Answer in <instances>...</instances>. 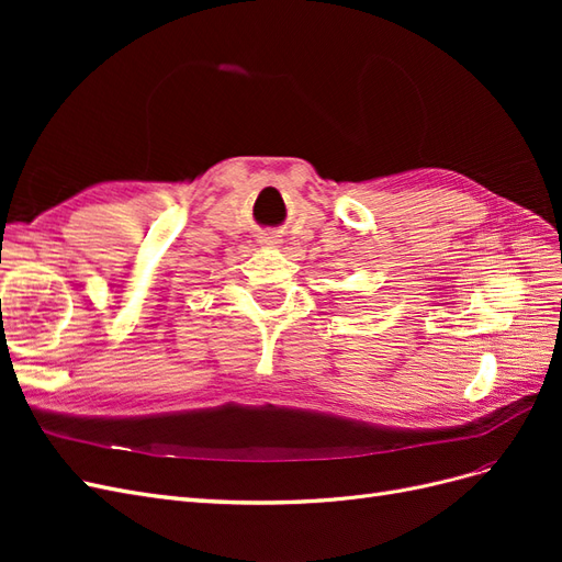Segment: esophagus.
Listing matches in <instances>:
<instances>
[{
    "label": "esophagus",
    "mask_w": 562,
    "mask_h": 562,
    "mask_svg": "<svg viewBox=\"0 0 562 562\" xmlns=\"http://www.w3.org/2000/svg\"><path fill=\"white\" fill-rule=\"evenodd\" d=\"M262 244H277V241H274V236H265Z\"/></svg>",
    "instance_id": "1"
}]
</instances>
